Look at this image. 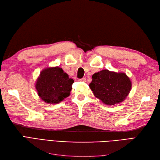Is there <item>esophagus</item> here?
Segmentation results:
<instances>
[{"instance_id":"esophagus-1","label":"esophagus","mask_w":160,"mask_h":160,"mask_svg":"<svg viewBox=\"0 0 160 160\" xmlns=\"http://www.w3.org/2000/svg\"><path fill=\"white\" fill-rule=\"evenodd\" d=\"M79 81H81V82H86V78H85V77H83V78H82V79H79Z\"/></svg>"}]
</instances>
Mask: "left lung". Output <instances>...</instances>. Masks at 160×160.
<instances>
[{
    "instance_id": "obj_1",
    "label": "left lung",
    "mask_w": 160,
    "mask_h": 160,
    "mask_svg": "<svg viewBox=\"0 0 160 160\" xmlns=\"http://www.w3.org/2000/svg\"><path fill=\"white\" fill-rule=\"evenodd\" d=\"M132 85V81L125 72L104 69L92 75L89 88L95 98L105 105H113L125 99Z\"/></svg>"
}]
</instances>
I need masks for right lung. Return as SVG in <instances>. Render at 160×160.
<instances>
[{"label":"right lung","instance_id":"right-lung-1","mask_svg":"<svg viewBox=\"0 0 160 160\" xmlns=\"http://www.w3.org/2000/svg\"><path fill=\"white\" fill-rule=\"evenodd\" d=\"M72 79L61 67H47L41 71L35 83L37 94L47 103L57 104L70 95Z\"/></svg>","mask_w":160,"mask_h":160}]
</instances>
